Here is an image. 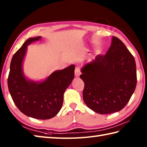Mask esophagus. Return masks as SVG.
<instances>
[{"label": "esophagus", "mask_w": 147, "mask_h": 147, "mask_svg": "<svg viewBox=\"0 0 147 147\" xmlns=\"http://www.w3.org/2000/svg\"><path fill=\"white\" fill-rule=\"evenodd\" d=\"M74 74H75L76 77H79L80 75L81 74V72L79 67H76L75 70H74Z\"/></svg>", "instance_id": "34e87169"}]
</instances>
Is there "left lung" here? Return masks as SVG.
Wrapping results in <instances>:
<instances>
[{
	"label": "left lung",
	"mask_w": 147,
	"mask_h": 147,
	"mask_svg": "<svg viewBox=\"0 0 147 147\" xmlns=\"http://www.w3.org/2000/svg\"><path fill=\"white\" fill-rule=\"evenodd\" d=\"M80 78L85 83L84 102L100 114L122 110L129 102L136 85L134 57L123 42L112 36L105 55H97L81 69Z\"/></svg>",
	"instance_id": "obj_1"
}]
</instances>
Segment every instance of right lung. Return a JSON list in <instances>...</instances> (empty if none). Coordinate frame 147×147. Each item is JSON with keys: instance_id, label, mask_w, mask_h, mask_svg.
<instances>
[{"instance_id": "1", "label": "right lung", "mask_w": 147, "mask_h": 147, "mask_svg": "<svg viewBox=\"0 0 147 147\" xmlns=\"http://www.w3.org/2000/svg\"><path fill=\"white\" fill-rule=\"evenodd\" d=\"M41 38L39 36L26 40L14 54L7 85L15 105L22 113L43 120L54 117L60 111L65 90L74 79L75 66L72 64L64 69L55 71L40 82L28 79L23 67L28 46Z\"/></svg>"}]
</instances>
